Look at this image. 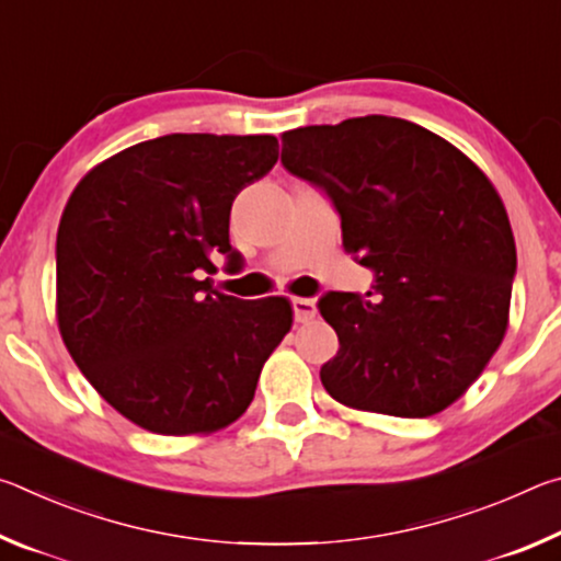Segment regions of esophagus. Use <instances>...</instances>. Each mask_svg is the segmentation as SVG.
I'll use <instances>...</instances> for the list:
<instances>
[{
  "label": "esophagus",
  "mask_w": 561,
  "mask_h": 561,
  "mask_svg": "<svg viewBox=\"0 0 561 561\" xmlns=\"http://www.w3.org/2000/svg\"><path fill=\"white\" fill-rule=\"evenodd\" d=\"M291 309H294V321H297V324H309V321L317 317L314 299H304V297L291 299Z\"/></svg>",
  "instance_id": "esophagus-1"
}]
</instances>
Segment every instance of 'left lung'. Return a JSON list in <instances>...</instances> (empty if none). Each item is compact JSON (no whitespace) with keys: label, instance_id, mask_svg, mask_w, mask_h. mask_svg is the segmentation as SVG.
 <instances>
[{"label":"left lung","instance_id":"1","mask_svg":"<svg viewBox=\"0 0 561 561\" xmlns=\"http://www.w3.org/2000/svg\"><path fill=\"white\" fill-rule=\"evenodd\" d=\"M282 165L334 203L344 250L374 272L371 301L351 291L319 299L339 336L319 374L329 396L398 417L458 401L505 336L517 272L505 205L485 173L393 116L287 130Z\"/></svg>","mask_w":561,"mask_h":561}]
</instances>
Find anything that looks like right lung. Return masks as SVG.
I'll use <instances>...</instances> for the list:
<instances>
[{
	"mask_svg": "<svg viewBox=\"0 0 561 561\" xmlns=\"http://www.w3.org/2000/svg\"><path fill=\"white\" fill-rule=\"evenodd\" d=\"M274 136L170 133L81 180L56 234V317L89 383L140 428L213 433L252 403L264 360L291 329L284 297L213 287L232 264L230 210L279 158Z\"/></svg>",
	"mask_w": 561,
	"mask_h": 561,
	"instance_id": "add662e5",
	"label": "right lung"
}]
</instances>
